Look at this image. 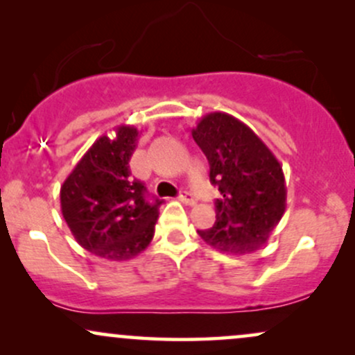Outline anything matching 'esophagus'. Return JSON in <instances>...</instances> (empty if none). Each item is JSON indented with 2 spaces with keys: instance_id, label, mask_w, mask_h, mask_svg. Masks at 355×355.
I'll use <instances>...</instances> for the list:
<instances>
[{
  "instance_id": "34e87169",
  "label": "esophagus",
  "mask_w": 355,
  "mask_h": 355,
  "mask_svg": "<svg viewBox=\"0 0 355 355\" xmlns=\"http://www.w3.org/2000/svg\"><path fill=\"white\" fill-rule=\"evenodd\" d=\"M178 198H180V202L187 203V205H195V203H197V198H195L193 193H190V191H182Z\"/></svg>"
}]
</instances>
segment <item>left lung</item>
<instances>
[{
	"label": "left lung",
	"instance_id": "8db88e82",
	"mask_svg": "<svg viewBox=\"0 0 355 355\" xmlns=\"http://www.w3.org/2000/svg\"><path fill=\"white\" fill-rule=\"evenodd\" d=\"M191 137L205 153L210 182L220 191L214 227L198 235L222 254L260 250L285 211L282 165L254 130L229 113L202 116Z\"/></svg>",
	"mask_w": 355,
	"mask_h": 355
}]
</instances>
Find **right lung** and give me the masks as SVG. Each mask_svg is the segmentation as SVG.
I'll use <instances>...</instances> for the list:
<instances>
[{
  "label": "right lung",
  "instance_id": "obj_1",
  "mask_svg": "<svg viewBox=\"0 0 355 355\" xmlns=\"http://www.w3.org/2000/svg\"><path fill=\"white\" fill-rule=\"evenodd\" d=\"M138 144L135 126L120 125L81 157L60 190L61 214L85 250L107 260H130L152 242L162 200H146L132 177L130 158Z\"/></svg>",
  "mask_w": 355,
  "mask_h": 355
}]
</instances>
